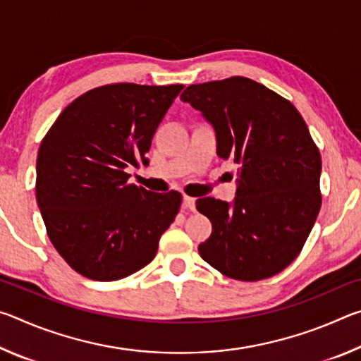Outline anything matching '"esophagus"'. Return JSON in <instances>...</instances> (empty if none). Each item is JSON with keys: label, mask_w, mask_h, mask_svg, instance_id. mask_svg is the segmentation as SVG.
Listing matches in <instances>:
<instances>
[{"label": "esophagus", "mask_w": 361, "mask_h": 361, "mask_svg": "<svg viewBox=\"0 0 361 361\" xmlns=\"http://www.w3.org/2000/svg\"><path fill=\"white\" fill-rule=\"evenodd\" d=\"M183 205H185V209L194 212L195 210V199L189 197V195H185V197H183Z\"/></svg>", "instance_id": "obj_1"}]
</instances>
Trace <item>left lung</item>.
Returning a JSON list of instances; mask_svg holds the SVG:
<instances>
[{
    "label": "left lung",
    "mask_w": 361,
    "mask_h": 361,
    "mask_svg": "<svg viewBox=\"0 0 361 361\" xmlns=\"http://www.w3.org/2000/svg\"><path fill=\"white\" fill-rule=\"evenodd\" d=\"M180 99L210 122L216 154L237 167L232 202H195L212 221L200 256L243 282L276 276L302 250L322 205V157L302 116L242 76L192 84Z\"/></svg>",
    "instance_id": "left-lung-1"
}]
</instances>
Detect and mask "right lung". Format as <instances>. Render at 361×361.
<instances>
[{"label": "right lung", "instance_id": "1", "mask_svg": "<svg viewBox=\"0 0 361 361\" xmlns=\"http://www.w3.org/2000/svg\"><path fill=\"white\" fill-rule=\"evenodd\" d=\"M185 85L109 84L66 106L41 142L36 200L59 255L81 276L113 282L154 259L181 194L129 183Z\"/></svg>", "mask_w": 361, "mask_h": 361}]
</instances>
